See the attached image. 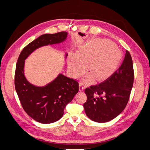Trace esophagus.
Returning a JSON list of instances; mask_svg holds the SVG:
<instances>
[{"label": "esophagus", "instance_id": "obj_1", "mask_svg": "<svg viewBox=\"0 0 150 150\" xmlns=\"http://www.w3.org/2000/svg\"><path fill=\"white\" fill-rule=\"evenodd\" d=\"M84 89V88L83 83H79V91H83Z\"/></svg>", "mask_w": 150, "mask_h": 150}]
</instances>
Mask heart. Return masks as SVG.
Segmentation results:
<instances>
[{"mask_svg":"<svg viewBox=\"0 0 150 150\" xmlns=\"http://www.w3.org/2000/svg\"><path fill=\"white\" fill-rule=\"evenodd\" d=\"M119 51L114 44L106 40H97L85 45L78 53H71L68 57V70L73 78L82 76L87 69L91 73L86 75L83 81L86 84L94 82L95 78L101 81L111 76L118 65Z\"/></svg>","mask_w":150,"mask_h":150,"instance_id":"1","label":"heart"}]
</instances>
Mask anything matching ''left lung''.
Wrapping results in <instances>:
<instances>
[{"instance_id": "left-lung-1", "label": "left lung", "mask_w": 150, "mask_h": 150, "mask_svg": "<svg viewBox=\"0 0 150 150\" xmlns=\"http://www.w3.org/2000/svg\"><path fill=\"white\" fill-rule=\"evenodd\" d=\"M133 80L132 58L126 51L118 69L102 83L85 89L88 98L83 107L87 116L98 122H106L115 118L128 102ZM94 93L104 97H95Z\"/></svg>"}]
</instances>
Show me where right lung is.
I'll return each mask as SVG.
<instances>
[{"mask_svg": "<svg viewBox=\"0 0 150 150\" xmlns=\"http://www.w3.org/2000/svg\"><path fill=\"white\" fill-rule=\"evenodd\" d=\"M67 32L46 34L26 46L17 60L15 73V88L24 111L40 123L49 124L58 121L64 115L68 103L79 91V83L59 73L51 82L42 86H35L27 79L24 73L26 59L36 49L65 42ZM68 54H64L66 59Z\"/></svg>", "mask_w": 150, "mask_h": 150, "instance_id": "obj_1", "label": "right lung"}]
</instances>
